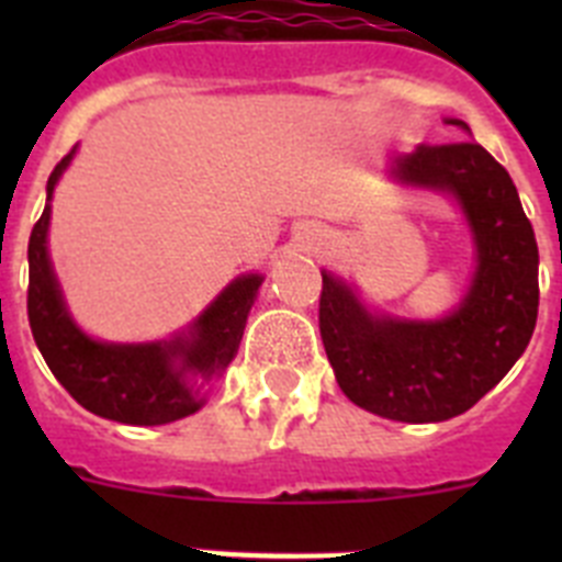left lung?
I'll list each match as a JSON object with an SVG mask.
<instances>
[{
	"mask_svg": "<svg viewBox=\"0 0 562 562\" xmlns=\"http://www.w3.org/2000/svg\"><path fill=\"white\" fill-rule=\"evenodd\" d=\"M448 126L470 132L464 121ZM391 180L448 193L473 236L475 272L439 321L371 312L360 292L324 270L321 337L337 385L382 419L445 422L493 391L538 324V241L501 162L473 140L416 146L394 157Z\"/></svg>",
	"mask_w": 562,
	"mask_h": 562,
	"instance_id": "obj_1",
	"label": "left lung"
}]
</instances>
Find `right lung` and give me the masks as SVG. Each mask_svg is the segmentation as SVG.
Wrapping results in <instances>:
<instances>
[{
    "mask_svg": "<svg viewBox=\"0 0 562 562\" xmlns=\"http://www.w3.org/2000/svg\"><path fill=\"white\" fill-rule=\"evenodd\" d=\"M76 148L49 173L47 205L30 233L27 317L33 340L69 396L95 416L123 425L186 419L205 405V389L236 357L265 276L233 278L188 329L168 340L109 342L87 335L69 315L47 247L49 202Z\"/></svg>",
    "mask_w": 562,
    "mask_h": 562,
    "instance_id": "add662e5",
    "label": "right lung"
}]
</instances>
